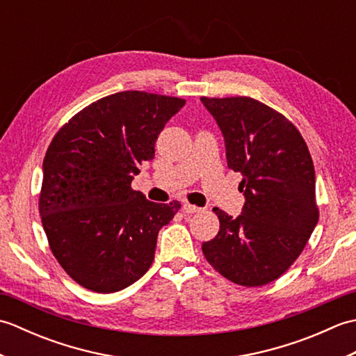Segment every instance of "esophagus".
I'll use <instances>...</instances> for the list:
<instances>
[{
	"instance_id": "1",
	"label": "esophagus",
	"mask_w": 356,
	"mask_h": 356,
	"mask_svg": "<svg viewBox=\"0 0 356 356\" xmlns=\"http://www.w3.org/2000/svg\"><path fill=\"white\" fill-rule=\"evenodd\" d=\"M184 211H185L186 214H195V213H200L202 208H199V207H194V205H191V203L185 202V203H184Z\"/></svg>"
}]
</instances>
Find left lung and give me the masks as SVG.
Listing matches in <instances>:
<instances>
[{
  "label": "left lung",
  "instance_id": "left-lung-1",
  "mask_svg": "<svg viewBox=\"0 0 356 356\" xmlns=\"http://www.w3.org/2000/svg\"><path fill=\"white\" fill-rule=\"evenodd\" d=\"M223 134L228 168L241 174V214L213 211L218 234L202 245L217 272L241 286L274 282L298 259L318 223L315 170L305 139L251 97H200Z\"/></svg>",
  "mask_w": 356,
  "mask_h": 356
}]
</instances>
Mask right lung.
I'll return each instance as SVG.
<instances>
[{
    "mask_svg": "<svg viewBox=\"0 0 356 356\" xmlns=\"http://www.w3.org/2000/svg\"><path fill=\"white\" fill-rule=\"evenodd\" d=\"M184 99L120 92L88 105L53 138L42 162L40 214L53 255L90 291H122L154 260L157 234L179 202L131 190Z\"/></svg>",
    "mask_w": 356,
    "mask_h": 356,
    "instance_id": "1",
    "label": "right lung"
}]
</instances>
